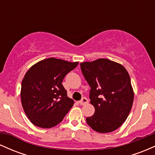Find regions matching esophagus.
<instances>
[{
    "instance_id": "34e87169",
    "label": "esophagus",
    "mask_w": 155,
    "mask_h": 155,
    "mask_svg": "<svg viewBox=\"0 0 155 155\" xmlns=\"http://www.w3.org/2000/svg\"><path fill=\"white\" fill-rule=\"evenodd\" d=\"M79 103L80 105H82V106H83V105L88 104V100L86 98V97H83V98L81 99V101H79Z\"/></svg>"
}]
</instances>
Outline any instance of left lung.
I'll use <instances>...</instances> for the list:
<instances>
[{
	"label": "left lung",
	"mask_w": 155,
	"mask_h": 155,
	"mask_svg": "<svg viewBox=\"0 0 155 155\" xmlns=\"http://www.w3.org/2000/svg\"><path fill=\"white\" fill-rule=\"evenodd\" d=\"M80 67L91 87L90 104L95 107L94 114L86 118L87 123L101 133L119 128L127 120L134 99L127 71L105 58L81 63Z\"/></svg>",
	"instance_id": "obj_1"
}]
</instances>
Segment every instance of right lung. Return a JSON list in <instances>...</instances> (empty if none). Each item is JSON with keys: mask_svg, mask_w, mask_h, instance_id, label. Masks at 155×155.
<instances>
[{"mask_svg": "<svg viewBox=\"0 0 155 155\" xmlns=\"http://www.w3.org/2000/svg\"><path fill=\"white\" fill-rule=\"evenodd\" d=\"M78 63L49 58L34 64L26 72L21 86V102L34 125L41 128L54 127L71 108L74 101L68 97L62 82Z\"/></svg>", "mask_w": 155, "mask_h": 155, "instance_id": "right-lung-1", "label": "right lung"}]
</instances>
